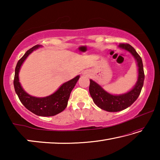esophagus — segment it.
<instances>
[{"label":"esophagus","instance_id":"1","mask_svg":"<svg viewBox=\"0 0 160 160\" xmlns=\"http://www.w3.org/2000/svg\"><path fill=\"white\" fill-rule=\"evenodd\" d=\"M84 75H88V71H85V72H84Z\"/></svg>","mask_w":160,"mask_h":160}]
</instances>
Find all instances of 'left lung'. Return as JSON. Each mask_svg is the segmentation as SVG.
<instances>
[{
	"instance_id": "8db88e82",
	"label": "left lung",
	"mask_w": 160,
	"mask_h": 160,
	"mask_svg": "<svg viewBox=\"0 0 160 160\" xmlns=\"http://www.w3.org/2000/svg\"><path fill=\"white\" fill-rule=\"evenodd\" d=\"M118 48L131 53L137 63L138 75L137 82L133 88L126 93L115 95L105 91L102 87L94 80H90L89 91L94 103L100 109L109 112H120L131 106L139 97L145 79L142 59L135 48L128 44H120Z\"/></svg>"
}]
</instances>
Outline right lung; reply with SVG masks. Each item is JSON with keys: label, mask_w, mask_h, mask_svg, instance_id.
Returning a JSON list of instances; mask_svg holds the SVG:
<instances>
[{"label": "right lung", "mask_w": 160, "mask_h": 160, "mask_svg": "<svg viewBox=\"0 0 160 160\" xmlns=\"http://www.w3.org/2000/svg\"><path fill=\"white\" fill-rule=\"evenodd\" d=\"M41 47V45L34 46L27 51L25 55L18 61L15 68L13 83L15 92L18 94L20 102L29 111L37 116H52L62 112L66 109L70 92L79 80L80 75H77L72 80L63 83L55 92L49 96L37 97L27 93L21 86L19 80V72L22 65L29 54Z\"/></svg>", "instance_id": "1"}]
</instances>
